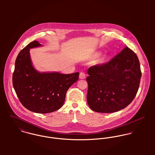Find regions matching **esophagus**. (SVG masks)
<instances>
[{
  "instance_id": "1",
  "label": "esophagus",
  "mask_w": 155,
  "mask_h": 155,
  "mask_svg": "<svg viewBox=\"0 0 155 155\" xmlns=\"http://www.w3.org/2000/svg\"><path fill=\"white\" fill-rule=\"evenodd\" d=\"M79 78L81 79H85V74L84 72H81L79 74Z\"/></svg>"
}]
</instances>
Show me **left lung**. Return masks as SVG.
<instances>
[{
  "label": "left lung",
  "instance_id": "left-lung-1",
  "mask_svg": "<svg viewBox=\"0 0 155 155\" xmlns=\"http://www.w3.org/2000/svg\"><path fill=\"white\" fill-rule=\"evenodd\" d=\"M88 74V106L106 113L120 110L133 101L141 77L138 58L128 47L109 62L89 67Z\"/></svg>",
  "mask_w": 155,
  "mask_h": 155
}]
</instances>
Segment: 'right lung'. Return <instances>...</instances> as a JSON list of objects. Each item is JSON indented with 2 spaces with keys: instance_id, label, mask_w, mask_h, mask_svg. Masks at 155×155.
<instances>
[{
  "instance_id": "obj_1",
  "label": "right lung",
  "mask_w": 155,
  "mask_h": 155,
  "mask_svg": "<svg viewBox=\"0 0 155 155\" xmlns=\"http://www.w3.org/2000/svg\"><path fill=\"white\" fill-rule=\"evenodd\" d=\"M42 45L35 41L18 54L12 76V84L21 103L28 110L48 113L60 109L67 91L79 79V72L62 74L40 73L33 66L30 49Z\"/></svg>"
}]
</instances>
